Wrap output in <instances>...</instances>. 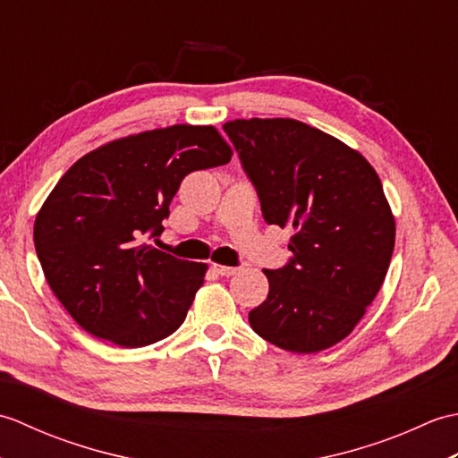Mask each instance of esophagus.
<instances>
[{
    "instance_id": "obj_1",
    "label": "esophagus",
    "mask_w": 458,
    "mask_h": 458,
    "mask_svg": "<svg viewBox=\"0 0 458 458\" xmlns=\"http://www.w3.org/2000/svg\"><path fill=\"white\" fill-rule=\"evenodd\" d=\"M212 269L216 271V274H218V276H222V277H230V276L238 274V269H240V267H232V266H220V264H212Z\"/></svg>"
}]
</instances>
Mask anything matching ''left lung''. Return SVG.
Returning <instances> with one entry per match:
<instances>
[{"mask_svg": "<svg viewBox=\"0 0 458 458\" xmlns=\"http://www.w3.org/2000/svg\"><path fill=\"white\" fill-rule=\"evenodd\" d=\"M224 131L254 182L267 224L293 228V258L264 269L267 299L250 310L256 333L313 354L352 333L382 287L395 220L377 173L346 143L291 120H234Z\"/></svg>", "mask_w": 458, "mask_h": 458, "instance_id": "1", "label": "left lung"}]
</instances>
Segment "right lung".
Returning a JSON list of instances; mask_svg holds the SVG:
<instances>
[{
	"label": "right lung",
	"instance_id": "right-lung-1",
	"mask_svg": "<svg viewBox=\"0 0 458 458\" xmlns=\"http://www.w3.org/2000/svg\"><path fill=\"white\" fill-rule=\"evenodd\" d=\"M232 148L212 125L179 123L86 153L38 210L37 258L53 293L86 333L140 348L177 330L207 264L148 244L181 181L218 167Z\"/></svg>",
	"mask_w": 458,
	"mask_h": 458
}]
</instances>
